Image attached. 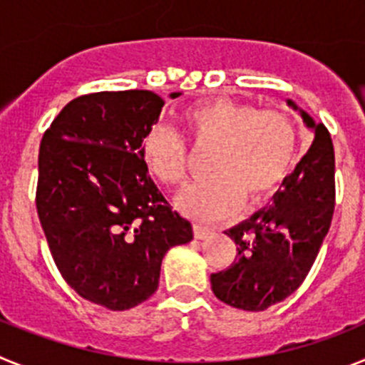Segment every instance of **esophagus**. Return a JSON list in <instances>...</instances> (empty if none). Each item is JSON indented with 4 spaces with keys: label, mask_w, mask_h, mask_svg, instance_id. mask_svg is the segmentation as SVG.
I'll return each mask as SVG.
<instances>
[{
    "label": "esophagus",
    "mask_w": 365,
    "mask_h": 365,
    "mask_svg": "<svg viewBox=\"0 0 365 365\" xmlns=\"http://www.w3.org/2000/svg\"><path fill=\"white\" fill-rule=\"evenodd\" d=\"M210 234V228L202 227V225H193V235H195V240H206Z\"/></svg>",
    "instance_id": "esophagus-1"
}]
</instances>
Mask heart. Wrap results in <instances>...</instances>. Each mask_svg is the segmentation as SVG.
I'll return each mask as SVG.
<instances>
[{
  "label": "heart",
  "mask_w": 365,
  "mask_h": 365,
  "mask_svg": "<svg viewBox=\"0 0 365 365\" xmlns=\"http://www.w3.org/2000/svg\"><path fill=\"white\" fill-rule=\"evenodd\" d=\"M192 144L210 150L206 173L210 179L186 186L175 205L197 221H217L240 206L256 205L285 179L298 130L287 113L259 111L250 104L217 98L193 106L180 115ZM146 170L164 186H179L188 172L185 140L168 125H153L143 140Z\"/></svg>",
  "instance_id": "heart-1"
}]
</instances>
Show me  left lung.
<instances>
[{
    "instance_id": "1",
    "label": "left lung",
    "mask_w": 365,
    "mask_h": 365,
    "mask_svg": "<svg viewBox=\"0 0 365 365\" xmlns=\"http://www.w3.org/2000/svg\"><path fill=\"white\" fill-rule=\"evenodd\" d=\"M312 133L309 151L272 195V205L225 234L237 245L227 270L212 274L215 298L243 311H265L302 285L327 235L334 210V148L324 124H316L294 100Z\"/></svg>"
}]
</instances>
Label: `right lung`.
<instances>
[{"label": "right lung", "instance_id": "1", "mask_svg": "<svg viewBox=\"0 0 365 365\" xmlns=\"http://www.w3.org/2000/svg\"><path fill=\"white\" fill-rule=\"evenodd\" d=\"M163 106L144 89L78 96L41 138L36 208L54 263L82 298L109 311L146 302L168 250L193 240L140 151Z\"/></svg>", "mask_w": 365, "mask_h": 365}]
</instances>
